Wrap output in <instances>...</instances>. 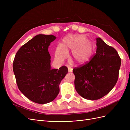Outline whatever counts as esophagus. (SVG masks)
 <instances>
[{
	"instance_id": "34e87169",
	"label": "esophagus",
	"mask_w": 130,
	"mask_h": 130,
	"mask_svg": "<svg viewBox=\"0 0 130 130\" xmlns=\"http://www.w3.org/2000/svg\"><path fill=\"white\" fill-rule=\"evenodd\" d=\"M68 69V72H69V73H72V72H73V69H72V68L69 67Z\"/></svg>"
}]
</instances>
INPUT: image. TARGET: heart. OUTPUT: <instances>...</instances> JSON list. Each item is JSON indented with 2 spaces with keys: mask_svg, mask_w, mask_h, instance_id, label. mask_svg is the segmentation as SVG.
<instances>
[{
  "mask_svg": "<svg viewBox=\"0 0 130 130\" xmlns=\"http://www.w3.org/2000/svg\"><path fill=\"white\" fill-rule=\"evenodd\" d=\"M71 50L70 58L76 64L87 63L94 53L93 43L85 35L69 34L62 40L61 44L58 45L55 51V60L61 63L67 57V52Z\"/></svg>",
  "mask_w": 130,
  "mask_h": 130,
  "instance_id": "1",
  "label": "heart"
}]
</instances>
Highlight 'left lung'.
I'll return each mask as SVG.
<instances>
[{
  "mask_svg": "<svg viewBox=\"0 0 130 130\" xmlns=\"http://www.w3.org/2000/svg\"><path fill=\"white\" fill-rule=\"evenodd\" d=\"M96 52L90 61L73 69L75 88L86 99L95 100L115 87L119 76L121 59L113 47L96 38Z\"/></svg>",
  "mask_w": 130,
  "mask_h": 130,
  "instance_id": "left-lung-1",
  "label": "left lung"
}]
</instances>
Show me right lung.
<instances>
[{"mask_svg":"<svg viewBox=\"0 0 130 130\" xmlns=\"http://www.w3.org/2000/svg\"><path fill=\"white\" fill-rule=\"evenodd\" d=\"M56 38L52 35H36L15 56L13 70L18 87L34 103L44 104L53 101L60 92L61 80L68 73L66 66L51 68L48 48Z\"/></svg>","mask_w":130,"mask_h":130,"instance_id":"right-lung-1","label":"right lung"}]
</instances>
